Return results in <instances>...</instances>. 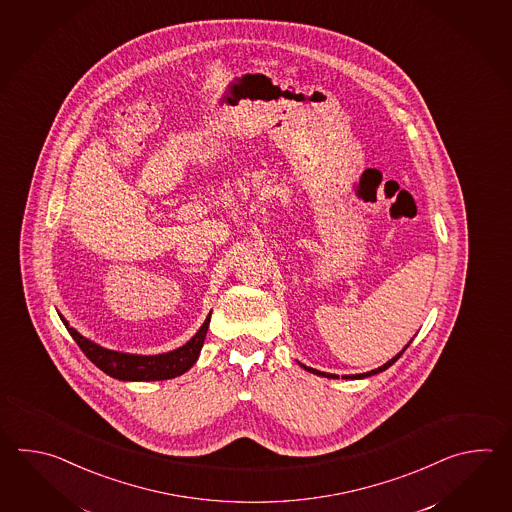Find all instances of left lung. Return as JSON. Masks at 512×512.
Listing matches in <instances>:
<instances>
[{"instance_id": "obj_1", "label": "left lung", "mask_w": 512, "mask_h": 512, "mask_svg": "<svg viewBox=\"0 0 512 512\" xmlns=\"http://www.w3.org/2000/svg\"><path fill=\"white\" fill-rule=\"evenodd\" d=\"M412 344V340L404 346L403 351H399L393 359L388 360L386 364H382L381 368H375V370L366 371V373H359V375H342V379H349V381H353V379H366V377H371V375H377V373H381V371L388 370L392 364H395L397 360H399V357L403 355L404 351H406V348ZM302 368H304L305 371H309V373H315V375H318V377H326V379H338V375H335V373H326V371H318L315 370V368H309V366H305V364H302V362H298Z\"/></svg>"}]
</instances>
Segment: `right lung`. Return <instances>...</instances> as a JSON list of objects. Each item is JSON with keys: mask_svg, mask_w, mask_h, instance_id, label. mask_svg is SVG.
<instances>
[{"mask_svg": "<svg viewBox=\"0 0 512 512\" xmlns=\"http://www.w3.org/2000/svg\"><path fill=\"white\" fill-rule=\"evenodd\" d=\"M60 318L67 327L69 335L75 338L78 348L84 351V355L97 366L98 370L104 371L113 379L130 382L166 381L186 373L196 364L207 337L208 324H210V315H208L203 326L197 329L196 335L190 338L185 346L174 351L159 353V355H135V353H122V351L102 348L97 342L80 335L75 327L69 326L64 316L60 315Z\"/></svg>", "mask_w": 512, "mask_h": 512, "instance_id": "obj_1", "label": "right lung"}]
</instances>
